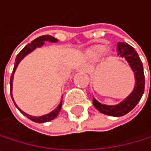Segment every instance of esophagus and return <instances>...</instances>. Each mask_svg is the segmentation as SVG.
Segmentation results:
<instances>
[{"instance_id": "esophagus-1", "label": "esophagus", "mask_w": 151, "mask_h": 151, "mask_svg": "<svg viewBox=\"0 0 151 151\" xmlns=\"http://www.w3.org/2000/svg\"><path fill=\"white\" fill-rule=\"evenodd\" d=\"M81 69H82V70H84V71H86V65H82V66H81Z\"/></svg>"}]
</instances>
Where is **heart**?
Listing matches in <instances>:
<instances>
[{
  "label": "heart",
  "instance_id": "heart-1",
  "mask_svg": "<svg viewBox=\"0 0 151 151\" xmlns=\"http://www.w3.org/2000/svg\"><path fill=\"white\" fill-rule=\"evenodd\" d=\"M105 47L104 45H95L92 47V53L93 55H100L104 51Z\"/></svg>",
  "mask_w": 151,
  "mask_h": 151
}]
</instances>
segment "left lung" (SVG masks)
<instances>
[{
    "mask_svg": "<svg viewBox=\"0 0 151 151\" xmlns=\"http://www.w3.org/2000/svg\"><path fill=\"white\" fill-rule=\"evenodd\" d=\"M118 56L124 58L129 63L132 70L134 73L135 85L132 92L127 96L123 101L115 105H107L98 102L94 97H93V104L100 112L110 116L120 117L127 114L131 111L139 102L140 98L144 93L145 87V76L143 72L142 62L136 52V50L125 42L117 43Z\"/></svg>",
    "mask_w": 151,
    "mask_h": 151,
    "instance_id": "obj_1",
    "label": "left lung"
}]
</instances>
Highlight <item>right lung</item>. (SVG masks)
Instances as JSON below:
<instances>
[{"mask_svg":"<svg viewBox=\"0 0 151 151\" xmlns=\"http://www.w3.org/2000/svg\"><path fill=\"white\" fill-rule=\"evenodd\" d=\"M45 41H48V42H53V43H56L58 42V40L57 39H55L54 37L52 36H49V35H44V36H40L39 37H37L36 40H34L33 41H31V43L28 44L23 49H22L19 53L17 55L16 57V59H15V64H14V67H13V71H12V76H11V81H10V90H11V95H12V101L15 104V106L18 108V110L21 112L22 114L25 115L27 118H29V120H31L32 122H39V123H42V122H49V121H52L53 119H55L58 114L59 111L62 108V100L60 102V104L58 105V107L53 110L51 112H49V114H45V115H42V116H39V117H36V116H32V115H29V114H27L26 112H24L23 111H21L18 105L15 104L14 100H13V97H12V82H13V77H14V73L16 71V68L18 65L19 64V62L23 59L27 55H29L30 52H32L33 50H35L37 47H41Z\"/></svg>","mask_w":151,"mask_h":151,"instance_id":"right-lung-1","label":"right lung"}]
</instances>
